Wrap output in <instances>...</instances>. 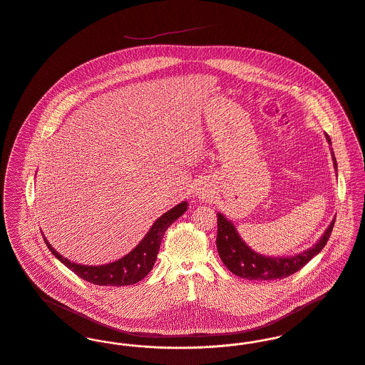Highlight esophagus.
I'll return each mask as SVG.
<instances>
[{"label":"esophagus","instance_id":"obj_1","mask_svg":"<svg viewBox=\"0 0 365 365\" xmlns=\"http://www.w3.org/2000/svg\"><path fill=\"white\" fill-rule=\"evenodd\" d=\"M197 193H199V195H202V192H200V189H199V190H197Z\"/></svg>","mask_w":365,"mask_h":365}]
</instances>
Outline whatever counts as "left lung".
Here are the masks:
<instances>
[{"instance_id":"left-lung-1","label":"left lung","mask_w":365,"mask_h":365,"mask_svg":"<svg viewBox=\"0 0 365 365\" xmlns=\"http://www.w3.org/2000/svg\"><path fill=\"white\" fill-rule=\"evenodd\" d=\"M327 141L330 138L326 135ZM334 168H337L336 158L333 155ZM336 220V217H334ZM334 220L330 222L327 230L324 231L322 238L315 243L312 247L307 249L305 252L295 255V256H285V257H270L263 256L252 250L246 243L243 242L240 237L237 228L231 221H228L221 212L217 214V249L222 263L227 266L230 272L235 276L256 280V282H272L285 279L298 270H301L314 256H317L324 245L329 241V237L333 231Z\"/></svg>"}]
</instances>
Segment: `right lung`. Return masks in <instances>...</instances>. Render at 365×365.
Wrapping results in <instances>:
<instances>
[{"mask_svg":"<svg viewBox=\"0 0 365 365\" xmlns=\"http://www.w3.org/2000/svg\"><path fill=\"white\" fill-rule=\"evenodd\" d=\"M187 210V202H182L169 211H166L161 215L150 228L147 235L143 238V241L138 243L130 253L123 256L122 259L102 264V266H86L78 264L74 262H70L67 257H63L47 240L44 238V242L47 247L51 250V253L71 272H74L78 277L86 280L88 283L96 284V285H113V287H122V285H131V284L141 282L154 267V263L157 260V255L160 252V246L163 241L165 231L172 225L173 221H176L185 211Z\"/></svg>","mask_w":365,"mask_h":365,"instance_id":"obj_1","label":"right lung"}]
</instances>
